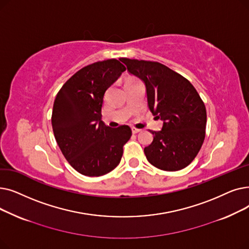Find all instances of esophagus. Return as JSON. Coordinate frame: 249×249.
I'll use <instances>...</instances> for the list:
<instances>
[{"mask_svg": "<svg viewBox=\"0 0 249 249\" xmlns=\"http://www.w3.org/2000/svg\"><path fill=\"white\" fill-rule=\"evenodd\" d=\"M132 132H133V134H138V133L141 132V129L136 128V127H132Z\"/></svg>", "mask_w": 249, "mask_h": 249, "instance_id": "34e87169", "label": "esophagus"}]
</instances>
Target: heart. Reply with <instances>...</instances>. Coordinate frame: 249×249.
I'll use <instances>...</instances> for the list:
<instances>
[{
  "instance_id": "b5f03b06",
  "label": "heart",
  "mask_w": 249,
  "mask_h": 249,
  "mask_svg": "<svg viewBox=\"0 0 249 249\" xmlns=\"http://www.w3.org/2000/svg\"><path fill=\"white\" fill-rule=\"evenodd\" d=\"M132 81H137V80H135V79H131V80H128L127 82H132Z\"/></svg>"
}]
</instances>
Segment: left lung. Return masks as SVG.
Instances as JSON below:
<instances>
[{
  "label": "left lung",
  "mask_w": 249,
  "mask_h": 249,
  "mask_svg": "<svg viewBox=\"0 0 249 249\" xmlns=\"http://www.w3.org/2000/svg\"><path fill=\"white\" fill-rule=\"evenodd\" d=\"M128 73L145 83L151 112L163 122L144 149L148 161L161 170L177 171L191 164L206 137L207 111L187 79L157 62L121 60Z\"/></svg>",
  "instance_id": "8db88e82"
}]
</instances>
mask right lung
<instances>
[{
    "instance_id": "obj_1",
    "label": "right lung",
    "mask_w": 249,
    "mask_h": 249,
    "mask_svg": "<svg viewBox=\"0 0 249 249\" xmlns=\"http://www.w3.org/2000/svg\"><path fill=\"white\" fill-rule=\"evenodd\" d=\"M125 71L111 58L79 70L56 94L52 124L56 143L71 166L86 176H100L121 162L131 139L128 125L111 128L101 121L104 93Z\"/></svg>"
}]
</instances>
